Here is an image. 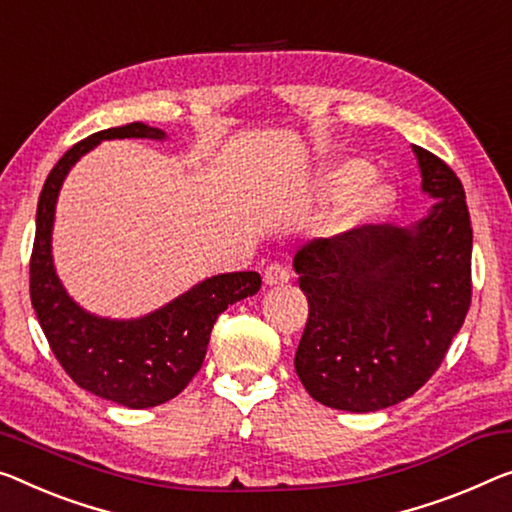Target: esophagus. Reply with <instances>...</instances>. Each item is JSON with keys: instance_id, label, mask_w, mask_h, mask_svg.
Listing matches in <instances>:
<instances>
[{"instance_id": "1", "label": "esophagus", "mask_w": 512, "mask_h": 512, "mask_svg": "<svg viewBox=\"0 0 512 512\" xmlns=\"http://www.w3.org/2000/svg\"><path fill=\"white\" fill-rule=\"evenodd\" d=\"M289 276H292V273H289V266L285 262H273L266 266L264 271V285H282V282L289 280Z\"/></svg>"}]
</instances>
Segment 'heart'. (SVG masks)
<instances>
[{"label": "heart", "mask_w": 512, "mask_h": 512, "mask_svg": "<svg viewBox=\"0 0 512 512\" xmlns=\"http://www.w3.org/2000/svg\"><path fill=\"white\" fill-rule=\"evenodd\" d=\"M370 179V167L363 160H342V163H333L331 167L319 174L317 188L322 190L324 197H340L357 188L361 182ZM361 186V185H360ZM362 187V186H361ZM393 190L386 183L369 181L347 197L342 204L340 220L345 227H356L375 220L393 204Z\"/></svg>", "instance_id": "obj_1"}]
</instances>
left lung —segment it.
Listing matches in <instances>:
<instances>
[{
	"instance_id": "1",
	"label": "left lung",
	"mask_w": 512,
	"mask_h": 512,
	"mask_svg": "<svg viewBox=\"0 0 512 512\" xmlns=\"http://www.w3.org/2000/svg\"><path fill=\"white\" fill-rule=\"evenodd\" d=\"M434 207L409 227L363 225L294 255L308 324L294 368L310 398L368 414L407 400L444 361L471 305V220L444 160L416 147Z\"/></svg>"
}]
</instances>
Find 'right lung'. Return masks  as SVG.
I'll list each match as a JSON object with an SVG mask.
<instances>
[{
    "mask_svg": "<svg viewBox=\"0 0 512 512\" xmlns=\"http://www.w3.org/2000/svg\"><path fill=\"white\" fill-rule=\"evenodd\" d=\"M124 137L165 140V133L142 121L108 128L73 144L50 170L38 197L29 294L52 354L75 384L128 409H147L177 398L188 386L202 368L220 312L257 294L262 278L255 271L220 273L137 319L96 317L66 294L52 264L59 188L68 170L98 142Z\"/></svg>",
    "mask_w": 512,
    "mask_h": 512,
    "instance_id": "add662e5",
    "label": "right lung"
}]
</instances>
